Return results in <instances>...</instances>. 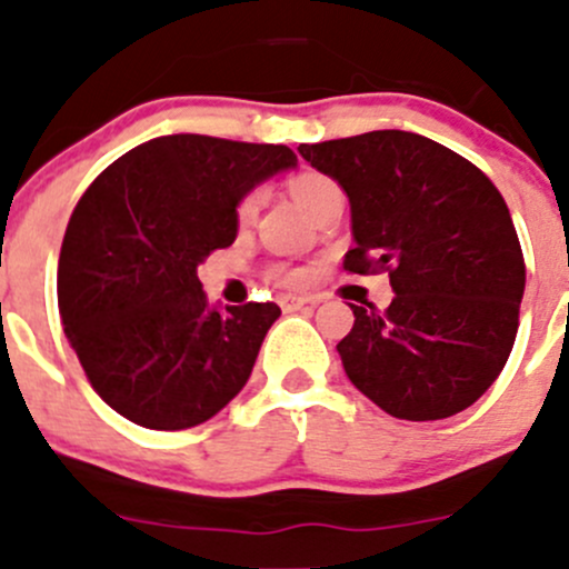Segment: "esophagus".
I'll return each mask as SVG.
<instances>
[{"mask_svg": "<svg viewBox=\"0 0 569 569\" xmlns=\"http://www.w3.org/2000/svg\"><path fill=\"white\" fill-rule=\"evenodd\" d=\"M317 297H297V295H283L280 297V308H283L286 313H291V311H300V308H306V306H317Z\"/></svg>", "mask_w": 569, "mask_h": 569, "instance_id": "34e87169", "label": "esophagus"}]
</instances>
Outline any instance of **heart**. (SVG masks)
Here are the masks:
<instances>
[{"label":"heart","instance_id":"obj_1","mask_svg":"<svg viewBox=\"0 0 569 569\" xmlns=\"http://www.w3.org/2000/svg\"><path fill=\"white\" fill-rule=\"evenodd\" d=\"M289 189L302 209L313 211L321 200L327 198V194L338 192V183L321 173H300V176L291 178ZM258 203H261V192H258V189H252V192L244 194L237 206L239 220H248V217L256 214ZM267 278L272 280L274 286H280V289H297V286H306L308 280H311V272H308L306 267H300V263L280 261V263H272V267L267 269Z\"/></svg>","mask_w":569,"mask_h":569}]
</instances>
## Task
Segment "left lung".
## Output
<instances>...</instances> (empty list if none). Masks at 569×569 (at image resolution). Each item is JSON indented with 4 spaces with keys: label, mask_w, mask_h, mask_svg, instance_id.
Masks as SVG:
<instances>
[{
    "label": "left lung",
    "mask_w": 569,
    "mask_h": 569,
    "mask_svg": "<svg viewBox=\"0 0 569 569\" xmlns=\"http://www.w3.org/2000/svg\"><path fill=\"white\" fill-rule=\"evenodd\" d=\"M352 206V274L388 272L386 311L352 306L338 341L360 393L405 421L462 412L496 382L518 336L526 261L496 183L451 148L386 129L300 146Z\"/></svg>",
    "instance_id": "8db88e82"
}]
</instances>
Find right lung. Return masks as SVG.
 <instances>
[{
    "label": "right lung",
    "instance_id": "add662e5",
    "mask_svg": "<svg viewBox=\"0 0 569 569\" xmlns=\"http://www.w3.org/2000/svg\"><path fill=\"white\" fill-rule=\"evenodd\" d=\"M286 146L168 134L84 189L57 267L62 327L93 391L146 429L209 421L248 382L274 302L214 311L198 263L237 239V206L295 168Z\"/></svg>",
    "mask_w": 569,
    "mask_h": 569
}]
</instances>
